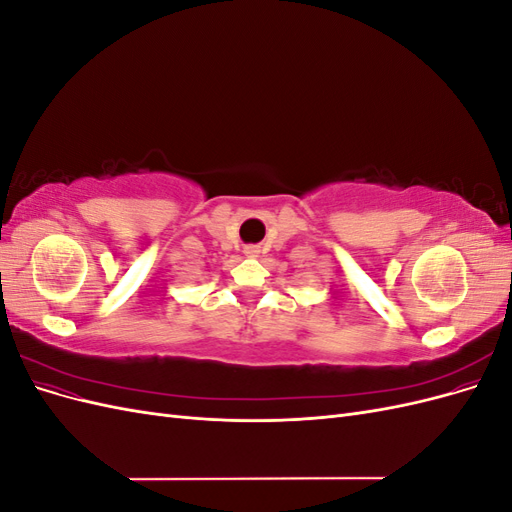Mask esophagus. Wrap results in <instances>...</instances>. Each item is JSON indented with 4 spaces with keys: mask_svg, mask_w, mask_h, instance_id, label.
I'll list each match as a JSON object with an SVG mask.
<instances>
[{
    "mask_svg": "<svg viewBox=\"0 0 512 512\" xmlns=\"http://www.w3.org/2000/svg\"><path fill=\"white\" fill-rule=\"evenodd\" d=\"M243 254H245L247 258H256V256L260 254V250H258V247H256V245H247V247H245V250H243Z\"/></svg>",
    "mask_w": 512,
    "mask_h": 512,
    "instance_id": "obj_1",
    "label": "esophagus"
}]
</instances>
